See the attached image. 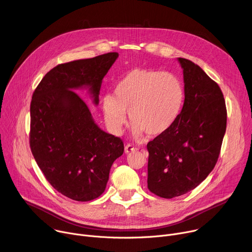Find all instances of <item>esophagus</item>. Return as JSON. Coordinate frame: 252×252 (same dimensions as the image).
I'll list each match as a JSON object with an SVG mask.
<instances>
[{
	"mask_svg": "<svg viewBox=\"0 0 252 252\" xmlns=\"http://www.w3.org/2000/svg\"><path fill=\"white\" fill-rule=\"evenodd\" d=\"M135 151H137V148H135L132 145H129V143H127V145L125 147V153L126 154H129V153L135 152Z\"/></svg>",
	"mask_w": 252,
	"mask_h": 252,
	"instance_id": "1",
	"label": "esophagus"
}]
</instances>
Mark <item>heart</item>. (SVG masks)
I'll use <instances>...</instances> for the list:
<instances>
[{"label": "heart", "instance_id": "b5f03b06", "mask_svg": "<svg viewBox=\"0 0 252 252\" xmlns=\"http://www.w3.org/2000/svg\"><path fill=\"white\" fill-rule=\"evenodd\" d=\"M185 101V88L177 76L150 68H133L116 85L115 95L101 98L104 123L115 134L122 132L126 123L138 137L143 132L158 136L176 122Z\"/></svg>", "mask_w": 252, "mask_h": 252}]
</instances>
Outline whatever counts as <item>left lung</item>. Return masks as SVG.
<instances>
[{"label":"left lung","mask_w":252,"mask_h":252,"mask_svg":"<svg viewBox=\"0 0 252 252\" xmlns=\"http://www.w3.org/2000/svg\"><path fill=\"white\" fill-rule=\"evenodd\" d=\"M184 69L185 102L173 126L148 143V188L163 198L194 189L218 161L226 130L222 92L203 69L178 58Z\"/></svg>","instance_id":"left-lung-1"}]
</instances>
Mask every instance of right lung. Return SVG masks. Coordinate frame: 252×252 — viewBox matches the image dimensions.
I'll return each instance as SVG.
<instances>
[{
    "label": "right lung",
    "instance_id": "obj_1",
    "mask_svg": "<svg viewBox=\"0 0 252 252\" xmlns=\"http://www.w3.org/2000/svg\"><path fill=\"white\" fill-rule=\"evenodd\" d=\"M118 57L107 53L61 63L32 94V154L51 186L77 201L93 200L104 191L114 161L124 154L123 140L98 127L75 92L87 89L97 105L102 79Z\"/></svg>",
    "mask_w": 252,
    "mask_h": 252
}]
</instances>
